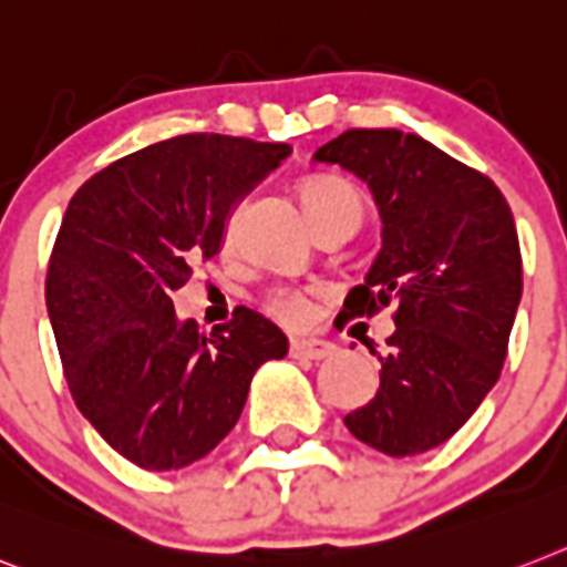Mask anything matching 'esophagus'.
I'll list each match as a JSON object with an SVG mask.
<instances>
[{
	"label": "esophagus",
	"instance_id": "1",
	"mask_svg": "<svg viewBox=\"0 0 567 567\" xmlns=\"http://www.w3.org/2000/svg\"><path fill=\"white\" fill-rule=\"evenodd\" d=\"M289 353H292L295 359H312V362H318V359L333 357L336 348L330 341L321 339H292L289 341Z\"/></svg>",
	"mask_w": 567,
	"mask_h": 567
}]
</instances>
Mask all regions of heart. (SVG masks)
Segmentation results:
<instances>
[{
    "label": "heart",
    "instance_id": "obj_1",
    "mask_svg": "<svg viewBox=\"0 0 567 567\" xmlns=\"http://www.w3.org/2000/svg\"><path fill=\"white\" fill-rule=\"evenodd\" d=\"M298 196H301L303 210L310 214L312 226L324 223L333 217H353L362 219L364 214V194L359 185H353L344 176H333V173H321V176H310L298 185ZM234 228V217L226 219V237ZM266 310L275 318L287 321V324H298L307 318V298L292 289H278L269 295Z\"/></svg>",
    "mask_w": 567,
    "mask_h": 567
}]
</instances>
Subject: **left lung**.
Masks as SVG:
<instances>
[{"instance_id": "8db88e82", "label": "left lung", "mask_w": 567, "mask_h": 567, "mask_svg": "<svg viewBox=\"0 0 567 567\" xmlns=\"http://www.w3.org/2000/svg\"><path fill=\"white\" fill-rule=\"evenodd\" d=\"M368 182L382 249L344 316L394 307L379 391L350 411L357 441L391 457L446 443L498 382L518 301L522 251L513 210L484 173L400 130H348L316 150Z\"/></svg>"}]
</instances>
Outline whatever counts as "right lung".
<instances>
[{
	"label": "right lung",
	"mask_w": 567,
	"mask_h": 567,
	"mask_svg": "<svg viewBox=\"0 0 567 567\" xmlns=\"http://www.w3.org/2000/svg\"><path fill=\"white\" fill-rule=\"evenodd\" d=\"M289 144L190 133L130 153L83 182L49 260L45 307L65 382L118 455L182 470L240 420L255 371L284 359L287 336L237 307L228 324L179 321L173 292L196 257H214L243 196Z\"/></svg>",
	"instance_id": "obj_1"
}]
</instances>
